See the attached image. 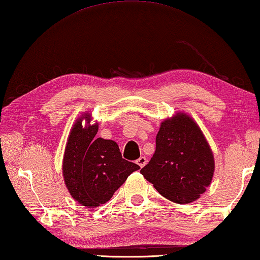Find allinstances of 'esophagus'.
Wrapping results in <instances>:
<instances>
[{"label": "esophagus", "mask_w": 260, "mask_h": 260, "mask_svg": "<svg viewBox=\"0 0 260 260\" xmlns=\"http://www.w3.org/2000/svg\"><path fill=\"white\" fill-rule=\"evenodd\" d=\"M147 158L145 157V156H141V157H139L138 159H137V164H138L140 168H144V166L147 164Z\"/></svg>", "instance_id": "obj_1"}]
</instances>
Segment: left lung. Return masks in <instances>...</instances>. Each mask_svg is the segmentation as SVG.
I'll use <instances>...</instances> for the list:
<instances>
[{"label": "left lung", "mask_w": 260, "mask_h": 260, "mask_svg": "<svg viewBox=\"0 0 260 260\" xmlns=\"http://www.w3.org/2000/svg\"><path fill=\"white\" fill-rule=\"evenodd\" d=\"M213 151L196 121L183 112L165 119L156 136V150L140 170L144 178L166 199L190 204L212 183Z\"/></svg>", "instance_id": "left-lung-1"}]
</instances>
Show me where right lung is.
Wrapping results in <instances>:
<instances>
[{"mask_svg":"<svg viewBox=\"0 0 260 260\" xmlns=\"http://www.w3.org/2000/svg\"><path fill=\"white\" fill-rule=\"evenodd\" d=\"M86 122L85 125L82 121ZM85 112L76 120L68 137L62 173L71 197L78 204L95 208L112 198L128 176L140 166L122 158L115 141L96 138L99 123H90Z\"/></svg>","mask_w":260,"mask_h":260,"instance_id":"right-lung-1","label":"right lung"}]
</instances>
